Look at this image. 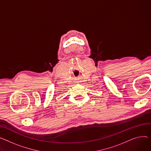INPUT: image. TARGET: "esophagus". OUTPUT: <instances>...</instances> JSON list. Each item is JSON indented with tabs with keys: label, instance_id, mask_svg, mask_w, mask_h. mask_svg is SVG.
<instances>
[{
	"label": "esophagus",
	"instance_id": "esophagus-1",
	"mask_svg": "<svg viewBox=\"0 0 151 151\" xmlns=\"http://www.w3.org/2000/svg\"><path fill=\"white\" fill-rule=\"evenodd\" d=\"M78 83H79V82H78Z\"/></svg>",
	"mask_w": 151,
	"mask_h": 151
}]
</instances>
